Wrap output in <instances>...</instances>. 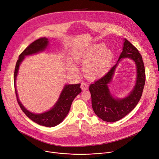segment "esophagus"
Returning a JSON list of instances; mask_svg holds the SVG:
<instances>
[{
    "instance_id": "34e87169",
    "label": "esophagus",
    "mask_w": 159,
    "mask_h": 159,
    "mask_svg": "<svg viewBox=\"0 0 159 159\" xmlns=\"http://www.w3.org/2000/svg\"><path fill=\"white\" fill-rule=\"evenodd\" d=\"M81 88L82 90H86L89 89V84H88L85 82H83L81 84Z\"/></svg>"
}]
</instances>
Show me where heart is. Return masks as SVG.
Wrapping results in <instances>:
<instances>
[{"mask_svg":"<svg viewBox=\"0 0 159 159\" xmlns=\"http://www.w3.org/2000/svg\"><path fill=\"white\" fill-rule=\"evenodd\" d=\"M74 57L78 62L83 64L85 75L92 79L100 78L106 73L114 58L113 52L106 49L103 44L94 45L86 50L78 52ZM71 67L73 71H78L76 66Z\"/></svg>","mask_w":159,"mask_h":159,"instance_id":"heart-1","label":"heart"}]
</instances>
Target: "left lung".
I'll use <instances>...</instances> for the list:
<instances>
[{
    "instance_id": "1",
    "label": "left lung",
    "mask_w": 159,
    "mask_h": 159,
    "mask_svg": "<svg viewBox=\"0 0 159 159\" xmlns=\"http://www.w3.org/2000/svg\"><path fill=\"white\" fill-rule=\"evenodd\" d=\"M125 57L133 59L137 65V83L134 89L128 97L122 99H114L110 93L108 84L113 77L118 62ZM145 80V69L142 57L138 49L125 39L117 63L106 75L90 86L92 108L95 114L103 120L109 122L117 121L125 117L134 109L139 101Z\"/></svg>"
}]
</instances>
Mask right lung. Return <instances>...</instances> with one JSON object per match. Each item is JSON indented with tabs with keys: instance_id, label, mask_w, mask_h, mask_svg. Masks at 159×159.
Wrapping results in <instances>:
<instances>
[{
	"instance_id": "right-lung-1",
	"label": "right lung",
	"mask_w": 159,
	"mask_h": 159,
	"mask_svg": "<svg viewBox=\"0 0 159 159\" xmlns=\"http://www.w3.org/2000/svg\"><path fill=\"white\" fill-rule=\"evenodd\" d=\"M48 41L47 38H40L32 42L29 45L20 55L18 60L17 61L14 74V84L16 92V96L17 103H18L20 108L23 112L29 117L31 120L37 124L46 126V127H54L64 120L68 114L72 102L75 98L81 92L80 88L81 84H67L64 86V89L60 95V97L54 105V107L49 111L40 114H36L29 112L26 110L20 102L18 96H17L16 89V80L18 73L19 67L21 62L25 58V56L35 54L40 51L43 50L48 45Z\"/></svg>"
}]
</instances>
